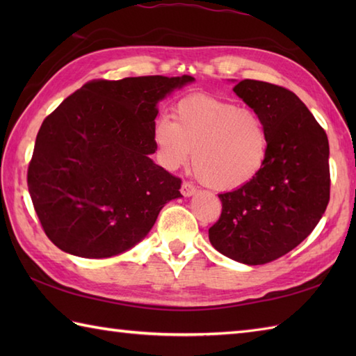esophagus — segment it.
I'll list each match as a JSON object with an SVG mask.
<instances>
[{
	"mask_svg": "<svg viewBox=\"0 0 356 356\" xmlns=\"http://www.w3.org/2000/svg\"><path fill=\"white\" fill-rule=\"evenodd\" d=\"M180 193H182L185 197H190V195L195 193V186L191 185L190 182H184L182 186H180Z\"/></svg>",
	"mask_w": 356,
	"mask_h": 356,
	"instance_id": "34e87169",
	"label": "esophagus"
}]
</instances>
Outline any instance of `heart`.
I'll return each instance as SVG.
<instances>
[{
	"instance_id": "1",
	"label": "heart",
	"mask_w": 356,
	"mask_h": 356,
	"mask_svg": "<svg viewBox=\"0 0 356 356\" xmlns=\"http://www.w3.org/2000/svg\"><path fill=\"white\" fill-rule=\"evenodd\" d=\"M153 142L163 168L177 170L193 156L197 177L218 191L251 184L269 151L268 127L259 113L207 93L182 97L172 119L157 118Z\"/></svg>"
}]
</instances>
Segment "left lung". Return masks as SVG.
<instances>
[{"label":"left lung","instance_id":"obj_1","mask_svg":"<svg viewBox=\"0 0 356 356\" xmlns=\"http://www.w3.org/2000/svg\"><path fill=\"white\" fill-rule=\"evenodd\" d=\"M232 90L263 118L269 151L251 184L218 194L222 214L209 241L220 254L255 266L292 251L320 222L330 197L329 140L291 90L254 79Z\"/></svg>","mask_w":356,"mask_h":356}]
</instances>
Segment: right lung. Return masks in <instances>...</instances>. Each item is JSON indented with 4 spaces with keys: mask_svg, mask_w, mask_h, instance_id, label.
Segmentation results:
<instances>
[{
    "mask_svg": "<svg viewBox=\"0 0 356 356\" xmlns=\"http://www.w3.org/2000/svg\"><path fill=\"white\" fill-rule=\"evenodd\" d=\"M194 78L95 79L44 119L27 185L53 245L105 259L147 236L182 180L149 159L157 102Z\"/></svg>",
    "mask_w": 356,
    "mask_h": 356,
    "instance_id": "add662e5",
    "label": "right lung"
}]
</instances>
